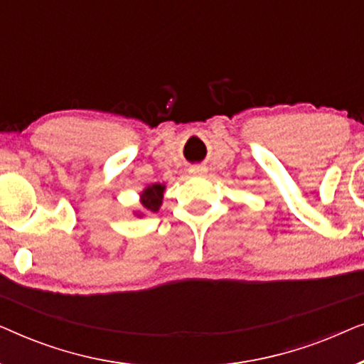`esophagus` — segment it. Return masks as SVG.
Instances as JSON below:
<instances>
[{
  "label": "esophagus",
  "mask_w": 364,
  "mask_h": 364,
  "mask_svg": "<svg viewBox=\"0 0 364 364\" xmlns=\"http://www.w3.org/2000/svg\"><path fill=\"white\" fill-rule=\"evenodd\" d=\"M192 173V176H205L207 173V167L203 166H196V167H191V171H188Z\"/></svg>",
  "instance_id": "obj_1"
}]
</instances>
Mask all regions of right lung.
I'll list each match as a JSON object with an SVG mask.
<instances>
[{"label": "right lung", "mask_w": 364, "mask_h": 364, "mask_svg": "<svg viewBox=\"0 0 364 364\" xmlns=\"http://www.w3.org/2000/svg\"><path fill=\"white\" fill-rule=\"evenodd\" d=\"M164 191H166V186H162V183H152V186H149L146 191L141 193L142 207L146 208V210L157 212L162 203Z\"/></svg>", "instance_id": "add662e5"}]
</instances>
